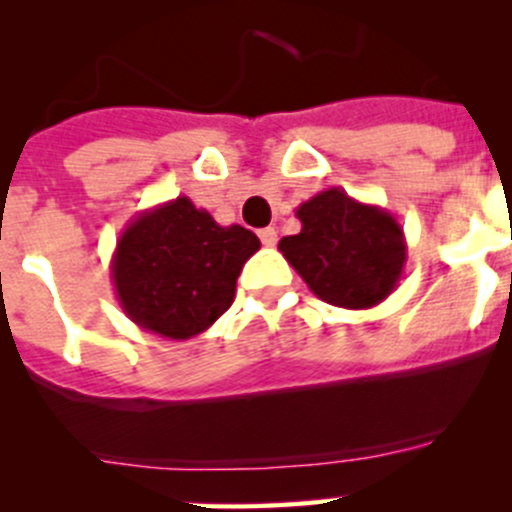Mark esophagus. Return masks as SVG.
<instances>
[{"label": "esophagus", "mask_w": 512, "mask_h": 512, "mask_svg": "<svg viewBox=\"0 0 512 512\" xmlns=\"http://www.w3.org/2000/svg\"><path fill=\"white\" fill-rule=\"evenodd\" d=\"M260 240L265 247H275L277 245V230L275 227H265V230H260Z\"/></svg>", "instance_id": "esophagus-1"}]
</instances>
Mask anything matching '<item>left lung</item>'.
<instances>
[{
  "label": "left lung",
  "mask_w": 512,
  "mask_h": 512,
  "mask_svg": "<svg viewBox=\"0 0 512 512\" xmlns=\"http://www.w3.org/2000/svg\"><path fill=\"white\" fill-rule=\"evenodd\" d=\"M297 218L302 230L277 247L324 302L371 309L404 280V227L386 208L327 188L299 205Z\"/></svg>",
  "instance_id": "obj_1"
}]
</instances>
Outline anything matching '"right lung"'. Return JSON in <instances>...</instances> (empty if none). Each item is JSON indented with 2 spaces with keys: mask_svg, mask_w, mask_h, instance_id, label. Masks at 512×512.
Returning a JSON list of instances; mask_svg holds the SVG:
<instances>
[{
  "mask_svg": "<svg viewBox=\"0 0 512 512\" xmlns=\"http://www.w3.org/2000/svg\"><path fill=\"white\" fill-rule=\"evenodd\" d=\"M260 250L255 232L218 225L178 195L138 213L118 235L111 282L123 314L165 339L198 337L235 299L242 267Z\"/></svg>",
  "mask_w": 512,
  "mask_h": 512,
  "instance_id": "obj_1",
  "label": "right lung"
}]
</instances>
